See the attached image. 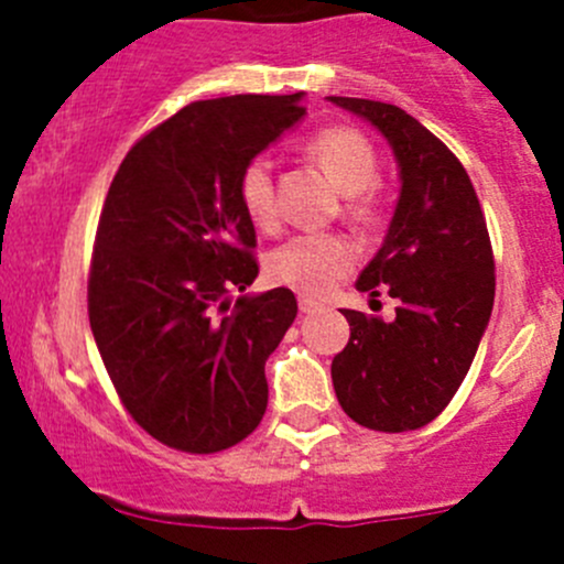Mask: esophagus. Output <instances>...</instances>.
Returning <instances> with one entry per match:
<instances>
[{
  "mask_svg": "<svg viewBox=\"0 0 564 564\" xmlns=\"http://www.w3.org/2000/svg\"><path fill=\"white\" fill-rule=\"evenodd\" d=\"M297 303H300V314H316V311L324 308L318 300H311V297H300Z\"/></svg>",
  "mask_w": 564,
  "mask_h": 564,
  "instance_id": "34e87169",
  "label": "esophagus"
}]
</instances>
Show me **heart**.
Wrapping results in <instances>:
<instances>
[{"instance_id": "b5f03b06", "label": "heart", "mask_w": 564, "mask_h": 564, "mask_svg": "<svg viewBox=\"0 0 564 564\" xmlns=\"http://www.w3.org/2000/svg\"><path fill=\"white\" fill-rule=\"evenodd\" d=\"M305 155L329 176V182L340 193L349 196L346 215L351 220L357 224L377 220L379 207L371 185L379 174V158L360 130L346 128V124L318 130L305 141ZM237 198L256 229L275 231L281 226L270 158H250L242 166L237 176ZM357 259H360V248L351 237L338 235V231L300 235L267 256V275L305 297H322L355 270Z\"/></svg>"}]
</instances>
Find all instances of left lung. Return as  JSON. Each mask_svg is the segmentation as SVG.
Listing matches in <instances>:
<instances>
[{
    "mask_svg": "<svg viewBox=\"0 0 564 564\" xmlns=\"http://www.w3.org/2000/svg\"><path fill=\"white\" fill-rule=\"evenodd\" d=\"M382 130L401 166V198L360 292L398 300L395 318L344 311L349 344L333 388L355 423L384 434L417 431L453 401L494 308V250L460 161L403 108L329 98Z\"/></svg>",
    "mask_w": 564,
    "mask_h": 564,
    "instance_id": "left-lung-1",
    "label": "left lung"
}]
</instances>
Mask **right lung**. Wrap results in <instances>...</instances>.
I'll use <instances>...</instances> for the list:
<instances>
[{"instance_id": "add662e5", "label": "right lung", "mask_w": 564, "mask_h": 564, "mask_svg": "<svg viewBox=\"0 0 564 564\" xmlns=\"http://www.w3.org/2000/svg\"><path fill=\"white\" fill-rule=\"evenodd\" d=\"M303 113L300 95L196 100L141 135L108 187L89 327L122 406L174 451H226L264 417V362L297 300L281 286L229 303L259 275L237 176Z\"/></svg>"}]
</instances>
